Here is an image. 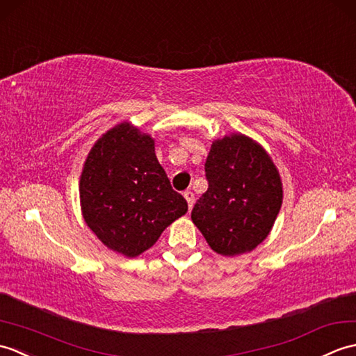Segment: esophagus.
Here are the masks:
<instances>
[{"label": "esophagus", "instance_id": "obj_1", "mask_svg": "<svg viewBox=\"0 0 356 356\" xmlns=\"http://www.w3.org/2000/svg\"><path fill=\"white\" fill-rule=\"evenodd\" d=\"M184 198L187 201V205H188V210H191L193 207V202H195V195L191 192V191H186L184 192Z\"/></svg>", "mask_w": 356, "mask_h": 356}]
</instances>
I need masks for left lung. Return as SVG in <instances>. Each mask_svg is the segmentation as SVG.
<instances>
[{
    "instance_id": "8db88e82",
    "label": "left lung",
    "mask_w": 356,
    "mask_h": 356,
    "mask_svg": "<svg viewBox=\"0 0 356 356\" xmlns=\"http://www.w3.org/2000/svg\"><path fill=\"white\" fill-rule=\"evenodd\" d=\"M209 188L192 210L193 224L220 256H239L262 243L277 218L283 187L270 154L243 134L211 143Z\"/></svg>"
}]
</instances>
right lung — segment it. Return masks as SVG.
Segmentation results:
<instances>
[{"instance_id":"1","label":"right lung","mask_w":356,"mask_h":356,"mask_svg":"<svg viewBox=\"0 0 356 356\" xmlns=\"http://www.w3.org/2000/svg\"><path fill=\"white\" fill-rule=\"evenodd\" d=\"M85 224L100 242L137 257L187 213L155 155V140L129 122L102 136L83 163L79 181Z\"/></svg>"}]
</instances>
